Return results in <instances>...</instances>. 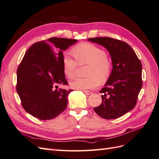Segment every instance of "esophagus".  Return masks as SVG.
Returning a JSON list of instances; mask_svg holds the SVG:
<instances>
[{
  "mask_svg": "<svg viewBox=\"0 0 159 159\" xmlns=\"http://www.w3.org/2000/svg\"><path fill=\"white\" fill-rule=\"evenodd\" d=\"M83 92L85 93L86 95H91L92 92L90 91H87V90H83Z\"/></svg>",
  "mask_w": 159,
  "mask_h": 159,
  "instance_id": "34e87169",
  "label": "esophagus"
}]
</instances>
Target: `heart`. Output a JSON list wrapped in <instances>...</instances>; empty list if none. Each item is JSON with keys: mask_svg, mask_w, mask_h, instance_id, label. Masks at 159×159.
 Returning a JSON list of instances; mask_svg holds the SVG:
<instances>
[{"mask_svg": "<svg viewBox=\"0 0 159 159\" xmlns=\"http://www.w3.org/2000/svg\"><path fill=\"white\" fill-rule=\"evenodd\" d=\"M71 52L79 65L89 66L86 73L88 77L75 79L70 83L71 88L76 90L93 89L98 86L99 81L103 83L108 79L111 70V63L103 49L91 43H81ZM76 62L68 54L63 56L62 70L68 79H72L75 76Z\"/></svg>", "mask_w": 159, "mask_h": 159, "instance_id": "b5f03b06", "label": "heart"}]
</instances>
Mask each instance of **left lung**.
Masks as SVG:
<instances>
[{
    "label": "left lung",
    "instance_id": "1",
    "mask_svg": "<svg viewBox=\"0 0 159 159\" xmlns=\"http://www.w3.org/2000/svg\"><path fill=\"white\" fill-rule=\"evenodd\" d=\"M103 46L111 56L113 68L105 87L102 103L94 111L102 118H118L132 110L142 87V64L135 52L122 41L107 37L89 38Z\"/></svg>",
    "mask_w": 159,
    "mask_h": 159
}]
</instances>
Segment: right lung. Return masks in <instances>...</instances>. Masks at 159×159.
I'll use <instances>...</instances> for the list:
<instances>
[{"mask_svg":"<svg viewBox=\"0 0 159 159\" xmlns=\"http://www.w3.org/2000/svg\"><path fill=\"white\" fill-rule=\"evenodd\" d=\"M76 39L52 38L32 45L26 52L17 72V92L24 109L42 120L54 118L66 108L72 89L67 85L62 70V51Z\"/></svg>","mask_w":159,"mask_h":159,"instance_id":"add662e5","label":"right lung"}]
</instances>
